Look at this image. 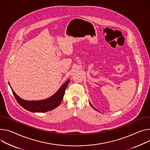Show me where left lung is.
<instances>
[{"instance_id": "obj_1", "label": "left lung", "mask_w": 150, "mask_h": 150, "mask_svg": "<svg viewBox=\"0 0 150 150\" xmlns=\"http://www.w3.org/2000/svg\"><path fill=\"white\" fill-rule=\"evenodd\" d=\"M90 105H91V106H92V107H93V108H94V110H96V109H95V108H94V107H93V106H92V105H91V103H90Z\"/></svg>"}]
</instances>
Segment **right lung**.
Masks as SVG:
<instances>
[{
    "instance_id": "right-lung-1",
    "label": "right lung",
    "mask_w": 150,
    "mask_h": 150,
    "mask_svg": "<svg viewBox=\"0 0 150 150\" xmlns=\"http://www.w3.org/2000/svg\"><path fill=\"white\" fill-rule=\"evenodd\" d=\"M69 79L67 80L52 96L45 100L38 101H28L22 99L11 88L17 102L25 110L32 112H45L54 110L61 103L63 99L65 90L69 83Z\"/></svg>"
}]
</instances>
